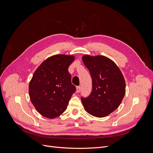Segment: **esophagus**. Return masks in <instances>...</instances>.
<instances>
[{"label": "esophagus", "instance_id": "obj_1", "mask_svg": "<svg viewBox=\"0 0 153 153\" xmlns=\"http://www.w3.org/2000/svg\"><path fill=\"white\" fill-rule=\"evenodd\" d=\"M80 91H81V87L80 86L76 87V92H77V93H79V92H80Z\"/></svg>", "mask_w": 153, "mask_h": 153}]
</instances>
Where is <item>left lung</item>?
<instances>
[{"instance_id":"1","label":"left lung","mask_w":153,"mask_h":153,"mask_svg":"<svg viewBox=\"0 0 153 153\" xmlns=\"http://www.w3.org/2000/svg\"><path fill=\"white\" fill-rule=\"evenodd\" d=\"M82 61L89 70L92 90L81 100L87 112L97 117H104L116 110L126 92V83L115 63L109 58L84 55Z\"/></svg>"}]
</instances>
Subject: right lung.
Masks as SVG:
<instances>
[{
	"label": "right lung",
	"instance_id": "obj_1",
	"mask_svg": "<svg viewBox=\"0 0 153 153\" xmlns=\"http://www.w3.org/2000/svg\"><path fill=\"white\" fill-rule=\"evenodd\" d=\"M75 60L73 55H55L40 64L29 83L32 103L43 116L53 119L67 108L69 100L76 91L71 84L68 67Z\"/></svg>",
	"mask_w": 153,
	"mask_h": 153
}]
</instances>
